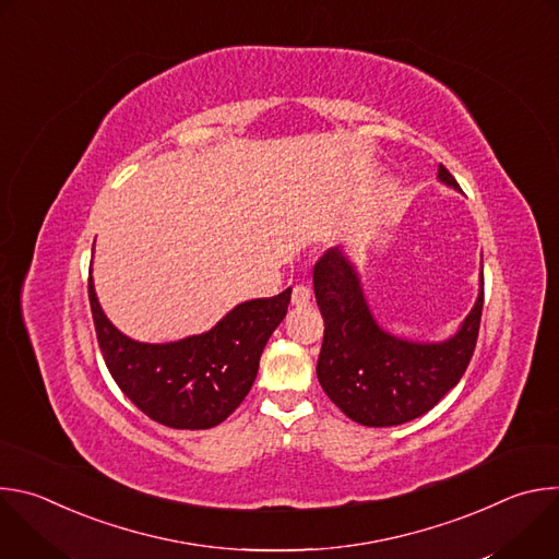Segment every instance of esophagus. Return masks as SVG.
Here are the masks:
<instances>
[{
    "mask_svg": "<svg viewBox=\"0 0 559 559\" xmlns=\"http://www.w3.org/2000/svg\"><path fill=\"white\" fill-rule=\"evenodd\" d=\"M309 300H311V289H309L307 285H296V287L292 289V305L302 307V305H307Z\"/></svg>",
    "mask_w": 559,
    "mask_h": 559,
    "instance_id": "obj_1",
    "label": "esophagus"
}]
</instances>
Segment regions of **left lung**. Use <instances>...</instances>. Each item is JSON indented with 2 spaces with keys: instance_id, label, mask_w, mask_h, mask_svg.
<instances>
[{
  "instance_id": "1",
  "label": "left lung",
  "mask_w": 559,
  "mask_h": 559,
  "mask_svg": "<svg viewBox=\"0 0 559 559\" xmlns=\"http://www.w3.org/2000/svg\"><path fill=\"white\" fill-rule=\"evenodd\" d=\"M440 181L460 190L440 164ZM313 294L325 321L316 373L330 401L354 423L393 427L433 409L464 376L480 332L485 278L462 330L447 343L418 345L384 334L338 250L313 265Z\"/></svg>"
}]
</instances>
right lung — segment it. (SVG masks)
<instances>
[{"mask_svg":"<svg viewBox=\"0 0 559 559\" xmlns=\"http://www.w3.org/2000/svg\"><path fill=\"white\" fill-rule=\"evenodd\" d=\"M292 289L248 300L201 336L168 345L134 343L110 325L88 276L99 349L119 389L154 423L212 429L250 393L261 354L287 313Z\"/></svg>","mask_w":559,"mask_h":559,"instance_id":"1","label":"right lung"}]
</instances>
